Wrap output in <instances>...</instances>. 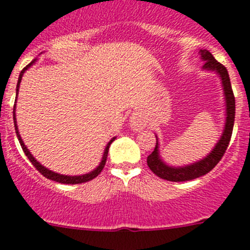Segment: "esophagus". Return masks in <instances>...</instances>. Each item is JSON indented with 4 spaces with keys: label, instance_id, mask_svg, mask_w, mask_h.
Segmentation results:
<instances>
[{
    "label": "esophagus",
    "instance_id": "esophagus-1",
    "mask_svg": "<svg viewBox=\"0 0 250 250\" xmlns=\"http://www.w3.org/2000/svg\"><path fill=\"white\" fill-rule=\"evenodd\" d=\"M133 125L135 128H141L143 127V121H141V118H139V117H135L133 120Z\"/></svg>",
    "mask_w": 250,
    "mask_h": 250
}]
</instances>
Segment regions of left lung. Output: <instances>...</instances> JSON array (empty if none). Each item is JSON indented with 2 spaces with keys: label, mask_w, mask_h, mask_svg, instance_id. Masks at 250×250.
Wrapping results in <instances>:
<instances>
[{
  "label": "left lung",
  "mask_w": 250,
  "mask_h": 250,
  "mask_svg": "<svg viewBox=\"0 0 250 250\" xmlns=\"http://www.w3.org/2000/svg\"><path fill=\"white\" fill-rule=\"evenodd\" d=\"M199 54L201 55L202 61H205V64L202 65V69L215 72L219 75L220 80H222V86L225 96V105H227L225 127L224 130H223L222 138L215 144L214 148L212 149L208 156H206L204 159L199 160V162L181 167H169V165H167L163 162L159 156V144L158 139H157L154 151L147 157V165L158 177L163 178V180L171 181V182L190 181L194 180V178L201 177V176L206 175L207 172L211 171L215 165L219 163L222 157L224 156L225 151H227L228 146H229L231 134H232L233 129V122H235V96H233L232 88H231L229 73H228L227 68L222 63H219L214 59L213 55L208 50H200Z\"/></svg>",
  "instance_id": "1"
}]
</instances>
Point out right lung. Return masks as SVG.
<instances>
[{
	"label": "right lung",
	"mask_w": 250,
	"mask_h": 250,
	"mask_svg": "<svg viewBox=\"0 0 250 250\" xmlns=\"http://www.w3.org/2000/svg\"><path fill=\"white\" fill-rule=\"evenodd\" d=\"M36 62V60H33L32 62L28 63L27 65H26L25 68H23L22 70H21L20 75H19V79H18V85H17V98H18V92H19V87H20V83H21V79H22V75L23 73L26 72V70L28 69V68L31 67V65L33 64V63ZM15 105H17V99H15V104H14V109H13V120H14V127H15V133H17V136L18 139H19V143L21 147H22V151L25 152L26 157H27L28 159H30V162L32 163L33 167H36L37 170H38L39 172L42 173V175L44 176V177L49 178V180H52L55 181V182H59V183H64V185H78V183H83V182H88V181L93 180L94 177H97V176L99 175V173L102 172V170L104 169L105 167V163H106V158H107V152H109V147L110 145L112 144V141L115 140L116 138H112L111 140L107 143L106 147H105L104 149V154H103V158H102V162L101 164L98 165V167H96V169L93 170V171L88 172V173H85V175H80V176H67V175H61V173H57V172H54L51 171V170L46 169L45 167H43V165L41 164L39 162H37L35 157L32 156V154L30 153V151L27 149V147L25 146V144H23L22 139H21L20 134H19V130H18V125H17V117H15Z\"/></svg>",
	"instance_id": "1"
}]
</instances>
